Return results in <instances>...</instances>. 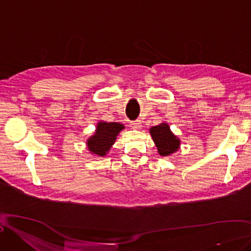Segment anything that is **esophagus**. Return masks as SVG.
<instances>
[{"instance_id": "obj_1", "label": "esophagus", "mask_w": 251, "mask_h": 251, "mask_svg": "<svg viewBox=\"0 0 251 251\" xmlns=\"http://www.w3.org/2000/svg\"><path fill=\"white\" fill-rule=\"evenodd\" d=\"M131 126L133 128H135V130H138V128L141 127V123L140 120H135V121H132L131 123Z\"/></svg>"}]
</instances>
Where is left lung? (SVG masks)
I'll list each match as a JSON object with an SVG mask.
<instances>
[{
    "label": "left lung",
    "instance_id": "obj_1",
    "mask_svg": "<svg viewBox=\"0 0 251 251\" xmlns=\"http://www.w3.org/2000/svg\"><path fill=\"white\" fill-rule=\"evenodd\" d=\"M150 134L161 156H169L179 149L180 140L171 132L168 124L164 123L152 126Z\"/></svg>",
    "mask_w": 251,
    "mask_h": 251
}]
</instances>
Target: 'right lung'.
Returning <instances> with one entry per match:
<instances>
[{"instance_id":"obj_1","label":"right lung","mask_w":251,"mask_h":251,"mask_svg":"<svg viewBox=\"0 0 251 251\" xmlns=\"http://www.w3.org/2000/svg\"><path fill=\"white\" fill-rule=\"evenodd\" d=\"M125 126L119 123H104L99 121L96 126V131L93 136L86 141L87 149L92 154L103 157L116 141L120 131H123Z\"/></svg>"}]
</instances>
